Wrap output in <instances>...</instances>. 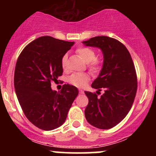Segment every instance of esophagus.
<instances>
[{"instance_id":"obj_1","label":"esophagus","mask_w":156,"mask_h":156,"mask_svg":"<svg viewBox=\"0 0 156 156\" xmlns=\"http://www.w3.org/2000/svg\"><path fill=\"white\" fill-rule=\"evenodd\" d=\"M79 94H84V90H81V89H79Z\"/></svg>"}]
</instances>
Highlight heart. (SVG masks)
I'll return each mask as SVG.
<instances>
[{"label": "heart", "instance_id": "1", "mask_svg": "<svg viewBox=\"0 0 156 156\" xmlns=\"http://www.w3.org/2000/svg\"><path fill=\"white\" fill-rule=\"evenodd\" d=\"M76 53L85 62H87V67L93 73H98L100 72L103 66V61L100 58L96 57V52L94 49L88 47L81 46L77 48ZM68 56L64 55L61 59V66L64 71H67ZM90 80V75L87 72L82 73H73L68 78V82L77 87H83L87 84Z\"/></svg>", "mask_w": 156, "mask_h": 156}]
</instances>
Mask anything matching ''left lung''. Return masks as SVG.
Returning <instances> with one entry per match:
<instances>
[{"label": "left lung", "instance_id": "8db88e82", "mask_svg": "<svg viewBox=\"0 0 156 156\" xmlns=\"http://www.w3.org/2000/svg\"><path fill=\"white\" fill-rule=\"evenodd\" d=\"M83 43L101 49L104 57L103 69L91 84L98 91H84L89 100L86 119L97 128H112L126 117L134 101L137 90L134 64L126 47L112 37L97 36ZM102 87L105 94L99 97Z\"/></svg>", "mask_w": 156, "mask_h": 156}]
</instances>
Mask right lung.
I'll list each match as a JSON object with an SVG mask.
<instances>
[{
	"instance_id": "add662e5",
	"label": "right lung",
	"mask_w": 156,
	"mask_h": 156,
	"mask_svg": "<svg viewBox=\"0 0 156 156\" xmlns=\"http://www.w3.org/2000/svg\"><path fill=\"white\" fill-rule=\"evenodd\" d=\"M74 42L44 36L29 43L21 52L14 73L16 94L30 122L44 130L63 125L78 94L76 87L62 85L59 92L51 82L62 75L61 59Z\"/></svg>"
}]
</instances>
